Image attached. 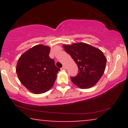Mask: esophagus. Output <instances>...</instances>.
<instances>
[{
	"label": "esophagus",
	"instance_id": "obj_1",
	"mask_svg": "<svg viewBox=\"0 0 128 128\" xmlns=\"http://www.w3.org/2000/svg\"><path fill=\"white\" fill-rule=\"evenodd\" d=\"M66 68H67V67H66V65H63L62 69H64V70H66Z\"/></svg>",
	"mask_w": 128,
	"mask_h": 128
}]
</instances>
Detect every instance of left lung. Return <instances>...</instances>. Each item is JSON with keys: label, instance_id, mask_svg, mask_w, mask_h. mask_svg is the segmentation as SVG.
Returning <instances> with one entry per match:
<instances>
[{"label": "left lung", "instance_id": "obj_1", "mask_svg": "<svg viewBox=\"0 0 128 128\" xmlns=\"http://www.w3.org/2000/svg\"><path fill=\"white\" fill-rule=\"evenodd\" d=\"M63 48L78 67L79 73L71 77L72 82L80 88L94 86L105 70L106 58L100 50L84 42L64 44Z\"/></svg>", "mask_w": 128, "mask_h": 128}]
</instances>
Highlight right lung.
<instances>
[{"label": "right lung", "mask_w": 128, "mask_h": 128, "mask_svg": "<svg viewBox=\"0 0 128 128\" xmlns=\"http://www.w3.org/2000/svg\"><path fill=\"white\" fill-rule=\"evenodd\" d=\"M50 48L38 44L20 56L16 66V73L20 82L34 94H42L54 86L60 68L49 57Z\"/></svg>", "instance_id": "1"}]
</instances>
